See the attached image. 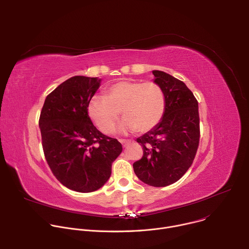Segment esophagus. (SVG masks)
Here are the masks:
<instances>
[{
  "instance_id": "obj_1",
  "label": "esophagus",
  "mask_w": 249,
  "mask_h": 249,
  "mask_svg": "<svg viewBox=\"0 0 249 249\" xmlns=\"http://www.w3.org/2000/svg\"><path fill=\"white\" fill-rule=\"evenodd\" d=\"M119 142L122 144L123 147H127V145L130 144V141L129 140H125V139H120Z\"/></svg>"
}]
</instances>
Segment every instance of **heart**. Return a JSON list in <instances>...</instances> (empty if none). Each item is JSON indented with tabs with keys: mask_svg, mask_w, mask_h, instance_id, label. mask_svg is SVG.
Listing matches in <instances>:
<instances>
[{
	"mask_svg": "<svg viewBox=\"0 0 249 249\" xmlns=\"http://www.w3.org/2000/svg\"><path fill=\"white\" fill-rule=\"evenodd\" d=\"M104 92L105 96L95 95L88 103L89 118L104 134L113 130L120 111L124 118L117 130L121 133L149 132L163 117L164 92L154 82L123 80L107 87Z\"/></svg>",
	"mask_w": 249,
	"mask_h": 249,
	"instance_id": "b5f03b06",
	"label": "heart"
}]
</instances>
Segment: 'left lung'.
<instances>
[{
    "label": "left lung",
    "instance_id": "1",
    "mask_svg": "<svg viewBox=\"0 0 249 249\" xmlns=\"http://www.w3.org/2000/svg\"><path fill=\"white\" fill-rule=\"evenodd\" d=\"M153 74L164 92L165 111L153 130L137 138L144 155L133 168L141 181L164 187L179 180L194 160L200 138L198 101L183 82L162 71Z\"/></svg>",
    "mask_w": 249,
    "mask_h": 249
}]
</instances>
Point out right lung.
I'll return each mask as SVG.
<instances>
[{
  "mask_svg": "<svg viewBox=\"0 0 249 249\" xmlns=\"http://www.w3.org/2000/svg\"><path fill=\"white\" fill-rule=\"evenodd\" d=\"M100 83L85 76L68 79L47 95L39 118L50 169L64 186L82 193L106 183L122 152L119 142L99 132L88 114V103Z\"/></svg>",
  "mask_w": 249,
  "mask_h": 249,
  "instance_id": "add662e5",
  "label": "right lung"
}]
</instances>
